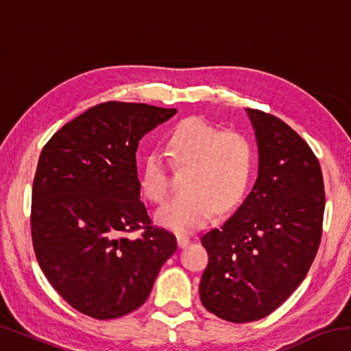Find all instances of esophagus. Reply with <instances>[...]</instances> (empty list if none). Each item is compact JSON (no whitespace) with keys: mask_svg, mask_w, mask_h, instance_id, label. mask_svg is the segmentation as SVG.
I'll use <instances>...</instances> for the list:
<instances>
[{"mask_svg":"<svg viewBox=\"0 0 351 351\" xmlns=\"http://www.w3.org/2000/svg\"><path fill=\"white\" fill-rule=\"evenodd\" d=\"M176 241H178V246H180V247L182 249V247H186V246L189 245L190 239H189V237H186V235H178Z\"/></svg>","mask_w":351,"mask_h":351,"instance_id":"esophagus-1","label":"esophagus"}]
</instances>
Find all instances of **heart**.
Returning <instances> with one entry per match:
<instances>
[{
    "mask_svg": "<svg viewBox=\"0 0 351 351\" xmlns=\"http://www.w3.org/2000/svg\"><path fill=\"white\" fill-rule=\"evenodd\" d=\"M169 156L184 170V192L156 212V221L176 234L198 229L215 207L226 210L245 197L254 171V148L246 136L219 133L203 117H187L171 128ZM142 192L153 203H161L169 192L167 170L161 152L147 154L142 170Z\"/></svg>",
    "mask_w": 351,
    "mask_h": 351,
    "instance_id": "obj_1",
    "label": "heart"
}]
</instances>
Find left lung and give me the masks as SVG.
Returning <instances> with one entry per match:
<instances>
[{
	"label": "left lung",
	"mask_w": 351,
	"mask_h": 351,
	"mask_svg": "<svg viewBox=\"0 0 351 351\" xmlns=\"http://www.w3.org/2000/svg\"><path fill=\"white\" fill-rule=\"evenodd\" d=\"M246 112L257 180L234 215L201 237L209 265L199 299L235 324L266 317L294 293L317 254L325 210L322 170L306 142L276 116Z\"/></svg>",
	"instance_id": "8db88e82"
}]
</instances>
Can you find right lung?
I'll list each match as a JSON object with an SVG mask.
<instances>
[{
    "label": "right lung",
    "mask_w": 351,
    "mask_h": 351,
    "mask_svg": "<svg viewBox=\"0 0 351 351\" xmlns=\"http://www.w3.org/2000/svg\"><path fill=\"white\" fill-rule=\"evenodd\" d=\"M175 108L106 102L52 136L32 187L31 228L41 271L68 304L94 319H116L144 304L175 237L152 228L141 201L139 141ZM145 228L141 239L132 230Z\"/></svg>",
    "instance_id": "right-lung-1"
}]
</instances>
